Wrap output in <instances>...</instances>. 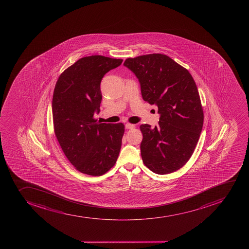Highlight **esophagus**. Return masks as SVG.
<instances>
[{
	"instance_id": "34e87169",
	"label": "esophagus",
	"mask_w": 249,
	"mask_h": 249,
	"mask_svg": "<svg viewBox=\"0 0 249 249\" xmlns=\"http://www.w3.org/2000/svg\"><path fill=\"white\" fill-rule=\"evenodd\" d=\"M125 127H126V129H132L135 127V125H134V124H131V123H126Z\"/></svg>"
}]
</instances>
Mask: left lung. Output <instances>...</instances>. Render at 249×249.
<instances>
[{
    "label": "left lung",
    "mask_w": 249,
    "mask_h": 249,
    "mask_svg": "<svg viewBox=\"0 0 249 249\" xmlns=\"http://www.w3.org/2000/svg\"><path fill=\"white\" fill-rule=\"evenodd\" d=\"M123 65L138 79L143 101L158 106L160 114L158 126H140L143 162L158 175L175 172L192 157L203 127L196 84L187 69L166 55L127 58Z\"/></svg>",
    "instance_id": "left-lung-1"
}]
</instances>
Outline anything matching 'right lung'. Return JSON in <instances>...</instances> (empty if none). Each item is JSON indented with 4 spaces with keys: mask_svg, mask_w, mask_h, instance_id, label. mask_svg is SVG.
Returning <instances> with one entry per match:
<instances>
[{
    "mask_svg": "<svg viewBox=\"0 0 249 249\" xmlns=\"http://www.w3.org/2000/svg\"><path fill=\"white\" fill-rule=\"evenodd\" d=\"M122 59L101 55L78 60L60 75L53 96L54 132L63 153L79 172L101 176L118 159L124 134L123 123H100L104 75Z\"/></svg>",
    "mask_w": 249,
    "mask_h": 249,
    "instance_id": "right-lung-1",
    "label": "right lung"
}]
</instances>
